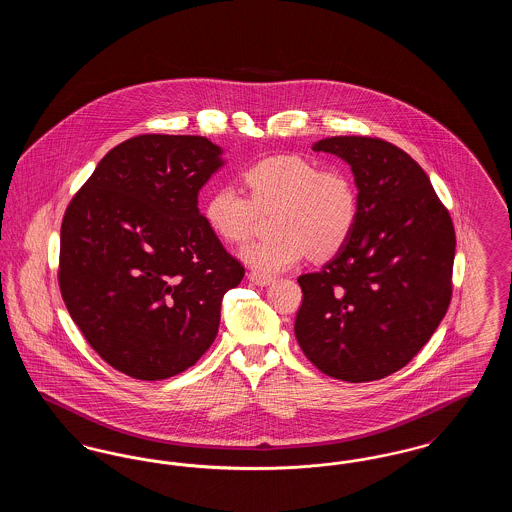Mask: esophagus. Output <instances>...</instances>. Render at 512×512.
Here are the masks:
<instances>
[{
	"label": "esophagus",
	"instance_id": "34e87169",
	"mask_svg": "<svg viewBox=\"0 0 512 512\" xmlns=\"http://www.w3.org/2000/svg\"><path fill=\"white\" fill-rule=\"evenodd\" d=\"M274 278L270 274H261V272H249V282L255 286H268Z\"/></svg>",
	"mask_w": 512,
	"mask_h": 512
}]
</instances>
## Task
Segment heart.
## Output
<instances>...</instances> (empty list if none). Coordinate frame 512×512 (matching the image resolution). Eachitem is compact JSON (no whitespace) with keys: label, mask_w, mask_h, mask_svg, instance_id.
Wrapping results in <instances>:
<instances>
[{"label":"heart","mask_w":512,"mask_h":512,"mask_svg":"<svg viewBox=\"0 0 512 512\" xmlns=\"http://www.w3.org/2000/svg\"><path fill=\"white\" fill-rule=\"evenodd\" d=\"M244 182L247 197L234 186H220L209 195L203 219L222 242L244 244L259 215L272 213L274 234L242 249V259L259 272H282L309 253L330 259L357 228L359 188L341 167H320L311 157L282 153L247 167Z\"/></svg>","instance_id":"heart-1"}]
</instances>
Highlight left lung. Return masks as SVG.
Wrapping results in <instances>:
<instances>
[{
	"mask_svg": "<svg viewBox=\"0 0 512 512\" xmlns=\"http://www.w3.org/2000/svg\"><path fill=\"white\" fill-rule=\"evenodd\" d=\"M313 149L351 165L361 215L332 261L297 278L295 338L332 378L380 380L409 365L447 313L453 220L422 167L390 142L334 136Z\"/></svg>",
	"mask_w": 512,
	"mask_h": 512,
	"instance_id": "1",
	"label": "left lung"
}]
</instances>
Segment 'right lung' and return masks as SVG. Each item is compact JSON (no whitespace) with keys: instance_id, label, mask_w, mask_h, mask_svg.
Listing matches in <instances>:
<instances>
[{"instance_id":"add662e5","label":"right lung","mask_w":512,"mask_h":512,"mask_svg":"<svg viewBox=\"0 0 512 512\" xmlns=\"http://www.w3.org/2000/svg\"><path fill=\"white\" fill-rule=\"evenodd\" d=\"M220 153L203 136L130 138L65 211L63 301L99 357L136 380L194 366L217 338L224 293L244 278L197 207Z\"/></svg>"}]
</instances>
